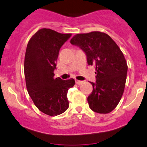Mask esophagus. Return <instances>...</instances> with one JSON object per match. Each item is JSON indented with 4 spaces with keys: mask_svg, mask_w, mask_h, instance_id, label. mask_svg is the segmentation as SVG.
I'll return each instance as SVG.
<instances>
[{
    "mask_svg": "<svg viewBox=\"0 0 147 147\" xmlns=\"http://www.w3.org/2000/svg\"><path fill=\"white\" fill-rule=\"evenodd\" d=\"M75 83H76L78 85H81V84H82L83 83H84V81H78V80H75Z\"/></svg>",
    "mask_w": 147,
    "mask_h": 147,
    "instance_id": "obj_1",
    "label": "esophagus"
}]
</instances>
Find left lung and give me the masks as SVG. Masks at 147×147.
<instances>
[{
	"label": "left lung",
	"instance_id": "1",
	"mask_svg": "<svg viewBox=\"0 0 147 147\" xmlns=\"http://www.w3.org/2000/svg\"><path fill=\"white\" fill-rule=\"evenodd\" d=\"M70 43L84 51L88 64L96 69V81L90 82L93 90L87 98L89 108L97 113H109L124 91L128 67L123 54L109 35L100 32L77 34Z\"/></svg>",
	"mask_w": 147,
	"mask_h": 147
}]
</instances>
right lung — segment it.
Returning a JSON list of instances; mask_svg holds the SVG:
<instances>
[{"instance_id":"add662e5","label":"right lung","mask_w":147,"mask_h":147,"mask_svg":"<svg viewBox=\"0 0 147 147\" xmlns=\"http://www.w3.org/2000/svg\"><path fill=\"white\" fill-rule=\"evenodd\" d=\"M72 34L50 29L38 30L29 40L24 60V75L29 96L44 114L58 115L69 107L67 92L75 85L73 78H55L59 50Z\"/></svg>"}]
</instances>
